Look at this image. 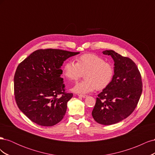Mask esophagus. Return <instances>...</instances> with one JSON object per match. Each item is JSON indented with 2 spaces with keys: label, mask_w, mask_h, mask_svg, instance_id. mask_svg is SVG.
<instances>
[{
  "label": "esophagus",
  "mask_w": 155,
  "mask_h": 155,
  "mask_svg": "<svg viewBox=\"0 0 155 155\" xmlns=\"http://www.w3.org/2000/svg\"><path fill=\"white\" fill-rule=\"evenodd\" d=\"M78 96L81 97H86L87 96L85 95V94H78Z\"/></svg>",
  "instance_id": "obj_1"
}]
</instances>
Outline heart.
Returning a JSON list of instances; mask_svg holds the SVG:
<instances>
[{
	"instance_id": "1",
	"label": "heart",
	"mask_w": 155,
	"mask_h": 155,
	"mask_svg": "<svg viewBox=\"0 0 155 155\" xmlns=\"http://www.w3.org/2000/svg\"><path fill=\"white\" fill-rule=\"evenodd\" d=\"M83 73L85 79L72 88L76 93L86 94L96 88L98 91L106 88L113 79L114 68L112 63L94 54H82L76 59V63L68 61L64 64L63 74L70 81L78 80Z\"/></svg>"
}]
</instances>
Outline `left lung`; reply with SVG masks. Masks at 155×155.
<instances>
[{
	"label": "left lung",
	"instance_id": "obj_1",
	"mask_svg": "<svg viewBox=\"0 0 155 155\" xmlns=\"http://www.w3.org/2000/svg\"><path fill=\"white\" fill-rule=\"evenodd\" d=\"M114 61V76L106 88L97 95L92 110L98 124L109 125L127 118L137 107L142 92L141 74L132 59L113 50H105Z\"/></svg>",
	"mask_w": 155,
	"mask_h": 155
}]
</instances>
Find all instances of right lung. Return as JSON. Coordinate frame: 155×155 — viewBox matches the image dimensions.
Listing matches in <instances>:
<instances>
[{
	"label": "right lung",
	"instance_id": "add662e5",
	"mask_svg": "<svg viewBox=\"0 0 155 155\" xmlns=\"http://www.w3.org/2000/svg\"><path fill=\"white\" fill-rule=\"evenodd\" d=\"M78 54L40 49L18 65L14 76L15 101L18 109L33 122L50 127L63 118L67 104L73 94L65 92L61 78V66L67 59Z\"/></svg>",
	"mask_w": 155,
	"mask_h": 155
}]
</instances>
